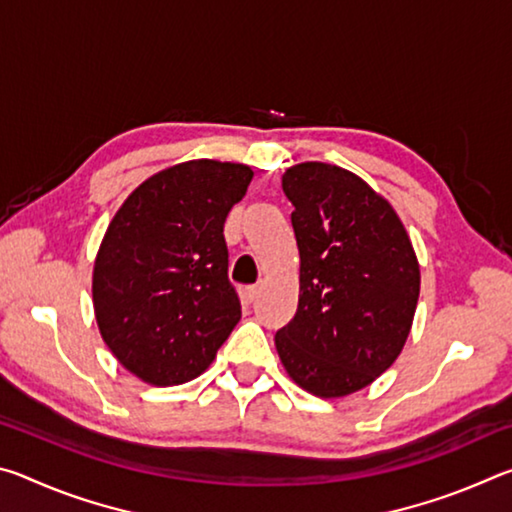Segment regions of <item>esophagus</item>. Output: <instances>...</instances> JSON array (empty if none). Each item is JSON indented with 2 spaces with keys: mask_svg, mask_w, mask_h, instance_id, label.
<instances>
[{
  "mask_svg": "<svg viewBox=\"0 0 512 512\" xmlns=\"http://www.w3.org/2000/svg\"><path fill=\"white\" fill-rule=\"evenodd\" d=\"M257 296H259V289L257 287L241 289V298H244V302H253Z\"/></svg>",
  "mask_w": 512,
  "mask_h": 512,
  "instance_id": "34e87169",
  "label": "esophagus"
}]
</instances>
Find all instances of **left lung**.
<instances>
[{
	"label": "left lung",
	"mask_w": 512,
	"mask_h": 512,
	"mask_svg": "<svg viewBox=\"0 0 512 512\" xmlns=\"http://www.w3.org/2000/svg\"><path fill=\"white\" fill-rule=\"evenodd\" d=\"M300 250L296 316L277 329L289 377L343 397L393 366L411 332L420 266L400 216L359 176L325 162L284 171Z\"/></svg>",
	"instance_id": "8db88e82"
}]
</instances>
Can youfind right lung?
<instances>
[{
	"label": "right lung",
	"instance_id": "add662e5",
	"mask_svg": "<svg viewBox=\"0 0 512 512\" xmlns=\"http://www.w3.org/2000/svg\"><path fill=\"white\" fill-rule=\"evenodd\" d=\"M250 180L246 164H176L110 221L94 259V316L110 352L146 384L198 377L239 323L223 223Z\"/></svg>",
	"mask_w": 512,
	"mask_h": 512
}]
</instances>
